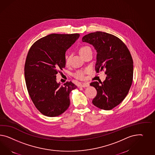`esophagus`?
<instances>
[{"mask_svg":"<svg viewBox=\"0 0 155 155\" xmlns=\"http://www.w3.org/2000/svg\"><path fill=\"white\" fill-rule=\"evenodd\" d=\"M89 86V84L88 83H83V84H81L80 85V87H88Z\"/></svg>","mask_w":155,"mask_h":155,"instance_id":"esophagus-1","label":"esophagus"}]
</instances>
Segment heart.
Wrapping results in <instances>:
<instances>
[{
	"instance_id": "1",
	"label": "heart",
	"mask_w": 155,
	"mask_h": 155,
	"mask_svg": "<svg viewBox=\"0 0 155 155\" xmlns=\"http://www.w3.org/2000/svg\"><path fill=\"white\" fill-rule=\"evenodd\" d=\"M89 51H91V48L88 46H82L80 48L79 52L82 56L86 54ZM69 57H66V64L69 65ZM88 71V69H85L83 70H79L76 71L74 74L75 78L78 80H83L85 77V74Z\"/></svg>"
}]
</instances>
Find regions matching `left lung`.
<instances>
[{"mask_svg": "<svg viewBox=\"0 0 155 155\" xmlns=\"http://www.w3.org/2000/svg\"><path fill=\"white\" fill-rule=\"evenodd\" d=\"M97 52L95 71H104L105 80L90 86L97 91L92 104L104 110H110L120 104L127 95L133 78V61L130 51L120 38L112 34L96 31L82 38Z\"/></svg>", "mask_w": 155, "mask_h": 155, "instance_id": "obj_1", "label": "left lung"}]
</instances>
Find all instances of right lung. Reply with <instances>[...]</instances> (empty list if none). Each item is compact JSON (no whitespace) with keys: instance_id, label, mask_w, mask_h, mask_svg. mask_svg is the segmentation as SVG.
Segmentation results:
<instances>
[{"instance_id":"obj_1","label":"right lung","mask_w":155,"mask_h":155,"mask_svg":"<svg viewBox=\"0 0 155 155\" xmlns=\"http://www.w3.org/2000/svg\"><path fill=\"white\" fill-rule=\"evenodd\" d=\"M79 34H51L31 46L25 61V78L36 108L48 117L61 114L70 105L69 94L77 88L71 81L60 86L56 74L65 67V52Z\"/></svg>"}]
</instances>
